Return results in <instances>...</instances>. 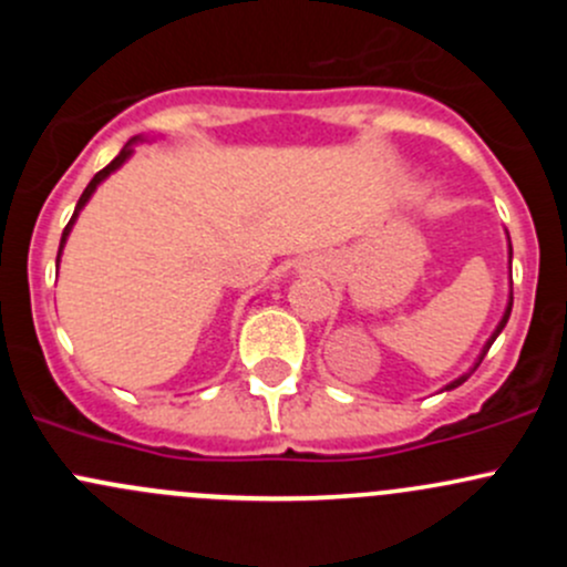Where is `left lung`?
<instances>
[{
  "label": "left lung",
  "instance_id": "1",
  "mask_svg": "<svg viewBox=\"0 0 567 567\" xmlns=\"http://www.w3.org/2000/svg\"><path fill=\"white\" fill-rule=\"evenodd\" d=\"M511 310H513V296H511V305H507L505 316H502V320H499V326H496V331H494V334H491V340H488V342H485L483 353H480V359H477V364H474V368H480V362H483V357H485V353H488V348H491V346H494V340H496V337H499V331H502V329H505L507 318H511ZM468 375H472V373H466V375H461V379H455V381H453V384H447V390H455V386H461V384H463V381H466V379H468Z\"/></svg>",
  "mask_w": 567,
  "mask_h": 567
}]
</instances>
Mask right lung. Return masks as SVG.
Here are the masks:
<instances>
[{
    "label": "right lung",
    "mask_w": 567,
    "mask_h": 567,
    "mask_svg": "<svg viewBox=\"0 0 567 567\" xmlns=\"http://www.w3.org/2000/svg\"><path fill=\"white\" fill-rule=\"evenodd\" d=\"M131 142H134V140H131ZM131 142H128V145H125V147H123V151H120V153H117V158H114V162H112V164H109V167H104V169H101V173H99V175H95V177H93V181H90V183H87V188H84V192H82V197H79V203H76V210H73L71 221H68V225H65V230H62V241H60V251H62V247H65V238H68V233H71L73 221H76L79 210H82V208H84V205H87L90 194H93V192H95V186H99V183H101V181H104V177H106L109 173H114V169H117V167H120V164H123V162H125V158H128V156H131V153H134V147H131ZM56 262H60V257H56Z\"/></svg>",
    "instance_id": "add662e5"
}]
</instances>
